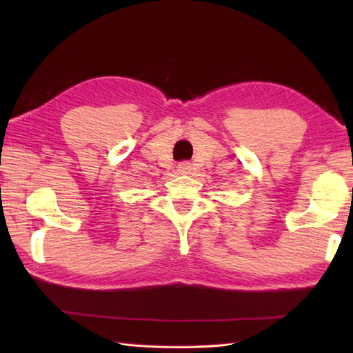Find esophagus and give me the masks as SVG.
Wrapping results in <instances>:
<instances>
[{
    "label": "esophagus",
    "mask_w": 353,
    "mask_h": 353,
    "mask_svg": "<svg viewBox=\"0 0 353 353\" xmlns=\"http://www.w3.org/2000/svg\"><path fill=\"white\" fill-rule=\"evenodd\" d=\"M177 170L183 172V174H186V172H190V170H191V163L188 161H183L177 165Z\"/></svg>",
    "instance_id": "obj_1"
}]
</instances>
